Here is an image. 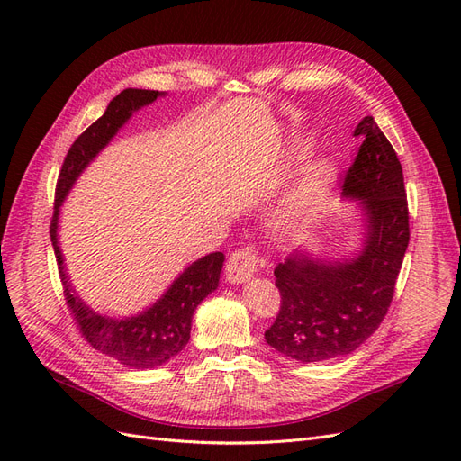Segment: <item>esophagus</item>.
Returning <instances> with one entry per match:
<instances>
[{
    "label": "esophagus",
    "mask_w": 461,
    "mask_h": 461,
    "mask_svg": "<svg viewBox=\"0 0 461 461\" xmlns=\"http://www.w3.org/2000/svg\"><path fill=\"white\" fill-rule=\"evenodd\" d=\"M259 254L254 246H244L234 249L225 263V273L230 283H246L258 271Z\"/></svg>",
    "instance_id": "obj_1"
}]
</instances>
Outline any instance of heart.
Wrapping results in <instances>:
<instances>
[{
  "label": "heart",
  "instance_id": "heart-1",
  "mask_svg": "<svg viewBox=\"0 0 461 461\" xmlns=\"http://www.w3.org/2000/svg\"><path fill=\"white\" fill-rule=\"evenodd\" d=\"M327 171H329V165H327V163H319L317 169H315V176H317V178L323 176Z\"/></svg>",
  "mask_w": 461,
  "mask_h": 461
}]
</instances>
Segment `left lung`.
<instances>
[{
  "label": "left lung",
  "mask_w": 461,
  "mask_h": 461,
  "mask_svg": "<svg viewBox=\"0 0 461 461\" xmlns=\"http://www.w3.org/2000/svg\"><path fill=\"white\" fill-rule=\"evenodd\" d=\"M354 136L364 142L344 173L342 194L367 213L364 252L334 265L294 254L275 267L281 308L265 340L303 364L352 354L379 329L410 242L408 196L393 144L373 117L361 121Z\"/></svg>",
  "instance_id": "1"
}]
</instances>
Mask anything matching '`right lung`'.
Wrapping results in <instances>:
<instances>
[{"instance_id": "add662e5", "label": "right lung", "mask_w": 461, "mask_h": 461, "mask_svg": "<svg viewBox=\"0 0 461 461\" xmlns=\"http://www.w3.org/2000/svg\"><path fill=\"white\" fill-rule=\"evenodd\" d=\"M158 95H161L158 90H122L111 100L105 113L77 138L73 146L68 148L61 165L50 225L63 296L77 329L94 350L113 357L119 364L132 369L161 366L185 350V346L190 340L192 315L209 292L217 288L225 254L215 252L192 263L176 278L173 286L167 290V294L142 315L121 321L109 319L94 313L78 300V296L73 294V288L63 271V258L58 246V215L67 192L71 190L82 169L92 161V158H95V153L115 136L124 121L132 115V111L151 104Z\"/></svg>"}]
</instances>
